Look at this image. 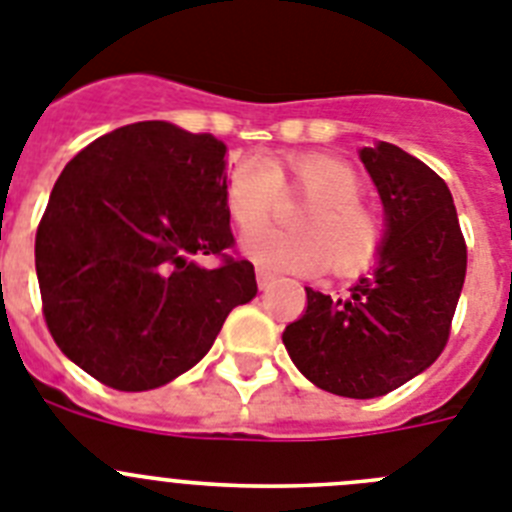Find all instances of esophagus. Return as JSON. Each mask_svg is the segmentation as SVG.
<instances>
[{"mask_svg":"<svg viewBox=\"0 0 512 512\" xmlns=\"http://www.w3.org/2000/svg\"><path fill=\"white\" fill-rule=\"evenodd\" d=\"M256 282H259V289H269L274 282V274L266 269H256Z\"/></svg>","mask_w":512,"mask_h":512,"instance_id":"1","label":"esophagus"}]
</instances>
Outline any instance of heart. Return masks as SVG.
I'll use <instances>...</instances> for the list:
<instances>
[{"label":"heart","instance_id":"1","mask_svg":"<svg viewBox=\"0 0 512 512\" xmlns=\"http://www.w3.org/2000/svg\"><path fill=\"white\" fill-rule=\"evenodd\" d=\"M364 179L354 166L325 153H300L282 161L248 156L230 169L225 207L243 233L271 220L279 197L307 200L292 215L295 233H259L246 241L253 264L269 271L328 269L336 277L366 271L384 248V223L361 202Z\"/></svg>","mask_w":512,"mask_h":512}]
</instances>
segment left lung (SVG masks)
<instances>
[{"label": "left lung", "mask_w": 512, "mask_h": 512, "mask_svg": "<svg viewBox=\"0 0 512 512\" xmlns=\"http://www.w3.org/2000/svg\"><path fill=\"white\" fill-rule=\"evenodd\" d=\"M361 161L387 212L377 269L346 300L305 287V312L284 328L282 341L320 390L369 400L410 382L446 348L467 243L436 171L392 143L361 148Z\"/></svg>", "instance_id": "1"}]
</instances>
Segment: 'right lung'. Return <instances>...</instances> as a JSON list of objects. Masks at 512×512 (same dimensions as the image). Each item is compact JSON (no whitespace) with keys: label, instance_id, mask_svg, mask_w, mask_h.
Here are the masks:
<instances>
[{"label":"right lung","instance_id":"add662e5","mask_svg":"<svg viewBox=\"0 0 512 512\" xmlns=\"http://www.w3.org/2000/svg\"><path fill=\"white\" fill-rule=\"evenodd\" d=\"M225 143L146 120L102 135L58 176L35 235L53 341L120 392L161 387L256 297L225 207ZM192 255H215L202 270Z\"/></svg>","mask_w":512,"mask_h":512}]
</instances>
